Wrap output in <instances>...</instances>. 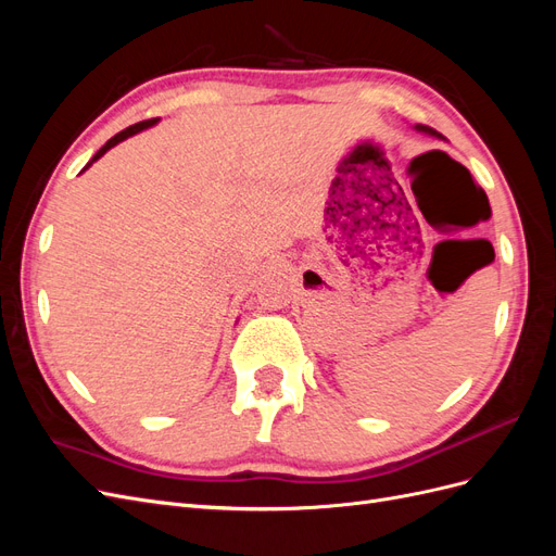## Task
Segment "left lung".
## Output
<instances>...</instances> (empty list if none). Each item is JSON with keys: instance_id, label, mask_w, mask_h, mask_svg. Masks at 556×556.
<instances>
[{"instance_id": "obj_1", "label": "left lung", "mask_w": 556, "mask_h": 556, "mask_svg": "<svg viewBox=\"0 0 556 556\" xmlns=\"http://www.w3.org/2000/svg\"><path fill=\"white\" fill-rule=\"evenodd\" d=\"M417 129H419V131H427V134H435L431 127H425V125H417ZM439 137H441V134H439ZM482 199L486 201V197H482Z\"/></svg>"}]
</instances>
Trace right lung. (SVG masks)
I'll return each instance as SVG.
<instances>
[{"label":"right lung","mask_w":556,"mask_h":556,"mask_svg":"<svg viewBox=\"0 0 556 556\" xmlns=\"http://www.w3.org/2000/svg\"><path fill=\"white\" fill-rule=\"evenodd\" d=\"M157 123V117H153V121H143V123H137V125H131V127H127V129H123V131H117L115 134V137L113 139H109L102 148H99L97 150V155L88 162V166L94 162V160H99V157H102L104 153H106V150H111L115 143H121V141H125L127 137H131V134H137V131H141V129H146V127H150V125H155ZM88 166H86V169H88Z\"/></svg>","instance_id":"right-lung-1"}]
</instances>
